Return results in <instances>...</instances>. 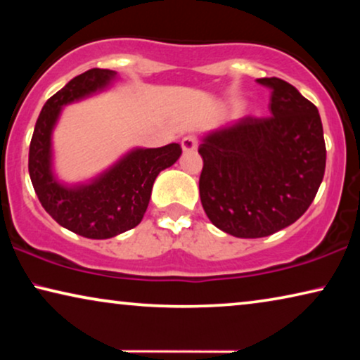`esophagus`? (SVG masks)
<instances>
[{
  "mask_svg": "<svg viewBox=\"0 0 360 360\" xmlns=\"http://www.w3.org/2000/svg\"><path fill=\"white\" fill-rule=\"evenodd\" d=\"M196 147H198V141L193 136H186L181 139V149L184 152H193Z\"/></svg>",
  "mask_w": 360,
  "mask_h": 360,
  "instance_id": "obj_1",
  "label": "esophagus"
}]
</instances>
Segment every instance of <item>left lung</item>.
<instances>
[{
	"instance_id": "left-lung-1",
	"label": "left lung",
	"mask_w": 360,
	"mask_h": 360,
	"mask_svg": "<svg viewBox=\"0 0 360 360\" xmlns=\"http://www.w3.org/2000/svg\"><path fill=\"white\" fill-rule=\"evenodd\" d=\"M270 117H243L201 137L200 198L216 228L234 238H265L293 224L324 176L326 146L318 108L277 77Z\"/></svg>"
}]
</instances>
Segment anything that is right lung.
I'll use <instances>...</instances> for the list:
<instances>
[{"instance_id": "add662e5", "label": "right lung", "mask_w": 360, "mask_h": 360, "mask_svg": "<svg viewBox=\"0 0 360 360\" xmlns=\"http://www.w3.org/2000/svg\"><path fill=\"white\" fill-rule=\"evenodd\" d=\"M116 78L117 73L108 68H91L72 78L46 101L29 146V175L44 210L63 228L88 239H110L136 228L149 206L157 175L181 155L176 142L157 149L136 147L85 184L67 185L57 179L52 132L63 106L106 90Z\"/></svg>"}]
</instances>
